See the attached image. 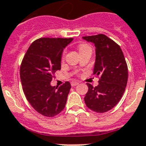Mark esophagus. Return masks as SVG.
I'll use <instances>...</instances> for the list:
<instances>
[{
    "mask_svg": "<svg viewBox=\"0 0 146 146\" xmlns=\"http://www.w3.org/2000/svg\"><path fill=\"white\" fill-rule=\"evenodd\" d=\"M70 84H71L72 87H74V86H76L77 84H78V82L74 81V82H71V83H70Z\"/></svg>",
    "mask_w": 146,
    "mask_h": 146,
    "instance_id": "esophagus-1",
    "label": "esophagus"
}]
</instances>
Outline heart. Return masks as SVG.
I'll list each match as a JSON object with an SVG mask.
<instances>
[{
    "instance_id": "b5f03b06",
    "label": "heart",
    "mask_w": 146,
    "mask_h": 146,
    "mask_svg": "<svg viewBox=\"0 0 146 146\" xmlns=\"http://www.w3.org/2000/svg\"><path fill=\"white\" fill-rule=\"evenodd\" d=\"M88 48H90V45H87V44H85V43L81 44V45H79V46H78V49H79V51L84 50V49Z\"/></svg>"
}]
</instances>
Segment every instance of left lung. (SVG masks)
Returning <instances> with one entry per match:
<instances>
[{"label":"left lung","mask_w":146,"mask_h":146,"mask_svg":"<svg viewBox=\"0 0 146 146\" xmlns=\"http://www.w3.org/2000/svg\"><path fill=\"white\" fill-rule=\"evenodd\" d=\"M96 46L93 74L99 77L98 85L87 83L84 101L89 109L103 113L111 110L122 98L128 81V67L120 47L104 35L82 37Z\"/></svg>","instance_id":"left-lung-1"}]
</instances>
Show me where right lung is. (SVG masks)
<instances>
[{
	"label": "right lung",
	"mask_w": 146,
	"mask_h": 146,
	"mask_svg": "<svg viewBox=\"0 0 146 146\" xmlns=\"http://www.w3.org/2000/svg\"><path fill=\"white\" fill-rule=\"evenodd\" d=\"M73 38H40L31 43L20 65V80L28 101L37 112L54 117L64 110L71 85L53 87V74L61 70L64 48Z\"/></svg>",
	"instance_id": "obj_1"
}]
</instances>
